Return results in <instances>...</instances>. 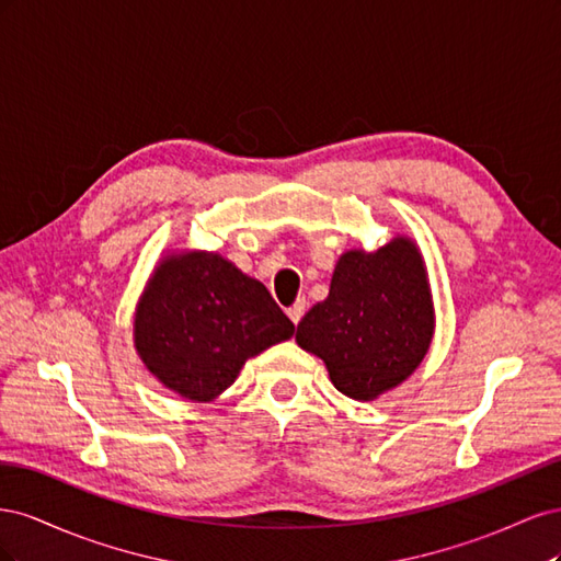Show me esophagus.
<instances>
[{"label": "esophagus", "mask_w": 561, "mask_h": 561, "mask_svg": "<svg viewBox=\"0 0 561 561\" xmlns=\"http://www.w3.org/2000/svg\"><path fill=\"white\" fill-rule=\"evenodd\" d=\"M307 299H297L290 309H287V316H290V320L295 322V325H299V320H301V316H304V311H307Z\"/></svg>", "instance_id": "34e87169"}]
</instances>
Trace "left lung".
<instances>
[{
    "mask_svg": "<svg viewBox=\"0 0 561 561\" xmlns=\"http://www.w3.org/2000/svg\"><path fill=\"white\" fill-rule=\"evenodd\" d=\"M435 311L412 239L339 257L330 295L301 318L297 344L325 363L336 390L375 400L402 383L428 353Z\"/></svg>",
    "mask_w": 561,
    "mask_h": 561,
    "instance_id": "1",
    "label": "left lung"
}]
</instances>
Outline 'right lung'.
Wrapping results in <instances>:
<instances>
[{"mask_svg":"<svg viewBox=\"0 0 561 561\" xmlns=\"http://www.w3.org/2000/svg\"><path fill=\"white\" fill-rule=\"evenodd\" d=\"M295 334L266 287L217 252L154 268L135 311V351L165 388L194 402L227 390L248 358Z\"/></svg>","mask_w":561,"mask_h":561,"instance_id":"1","label":"right lung"}]
</instances>
